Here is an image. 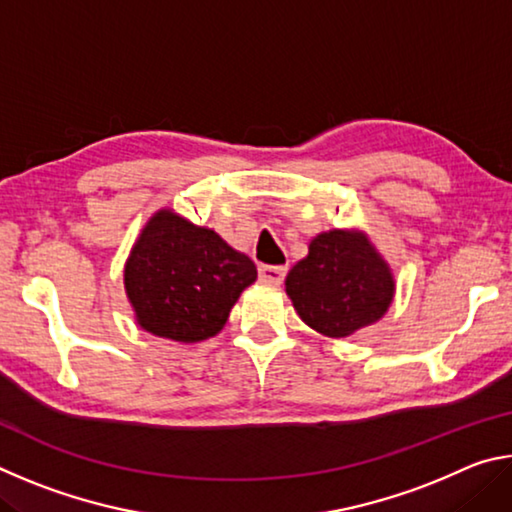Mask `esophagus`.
Wrapping results in <instances>:
<instances>
[{
	"mask_svg": "<svg viewBox=\"0 0 512 512\" xmlns=\"http://www.w3.org/2000/svg\"><path fill=\"white\" fill-rule=\"evenodd\" d=\"M287 266H259V277L268 284H282Z\"/></svg>",
	"mask_w": 512,
	"mask_h": 512,
	"instance_id": "esophagus-1",
	"label": "esophagus"
}]
</instances>
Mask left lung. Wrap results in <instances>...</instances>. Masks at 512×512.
I'll list each match as a JSON object with an SVG mask.
<instances>
[{
    "label": "left lung",
    "mask_w": 512,
    "mask_h": 512,
    "mask_svg": "<svg viewBox=\"0 0 512 512\" xmlns=\"http://www.w3.org/2000/svg\"><path fill=\"white\" fill-rule=\"evenodd\" d=\"M284 287L302 323L329 339L377 323L395 298L391 266L361 230L320 232Z\"/></svg>",
    "instance_id": "left-lung-1"
}]
</instances>
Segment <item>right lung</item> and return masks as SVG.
<instances>
[{
    "instance_id": "add662e5",
    "label": "right lung",
    "mask_w": 512,
    "mask_h": 512,
    "mask_svg": "<svg viewBox=\"0 0 512 512\" xmlns=\"http://www.w3.org/2000/svg\"><path fill=\"white\" fill-rule=\"evenodd\" d=\"M255 280L253 259L169 207L146 221L124 266L137 325L176 343L219 334L241 291Z\"/></svg>"
}]
</instances>
